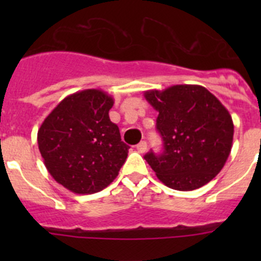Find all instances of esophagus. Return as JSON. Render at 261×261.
<instances>
[{
    "instance_id": "34e87169",
    "label": "esophagus",
    "mask_w": 261,
    "mask_h": 261,
    "mask_svg": "<svg viewBox=\"0 0 261 261\" xmlns=\"http://www.w3.org/2000/svg\"><path fill=\"white\" fill-rule=\"evenodd\" d=\"M136 149H138V151L141 152V154H143V152H145L146 149H147L146 141H140V143L136 145Z\"/></svg>"
}]
</instances>
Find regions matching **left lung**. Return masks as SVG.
<instances>
[{
	"label": "left lung",
	"instance_id": "left-lung-1",
	"mask_svg": "<svg viewBox=\"0 0 261 261\" xmlns=\"http://www.w3.org/2000/svg\"><path fill=\"white\" fill-rule=\"evenodd\" d=\"M159 112L156 130L164 151L145 155L158 179L177 191H193L211 181L225 165L233 140L226 107L202 86L177 84L144 93Z\"/></svg>",
	"mask_w": 261,
	"mask_h": 261
}]
</instances>
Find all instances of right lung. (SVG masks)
I'll list each match as a JSON object with an SVG mask.
<instances>
[{
  "label": "right lung",
  "mask_w": 261,
  "mask_h": 261,
  "mask_svg": "<svg viewBox=\"0 0 261 261\" xmlns=\"http://www.w3.org/2000/svg\"><path fill=\"white\" fill-rule=\"evenodd\" d=\"M114 98L101 89L65 97L38 131L44 164L55 181L77 194H92L114 181L130 146L110 120Z\"/></svg>",
  "instance_id": "add662e5"
}]
</instances>
